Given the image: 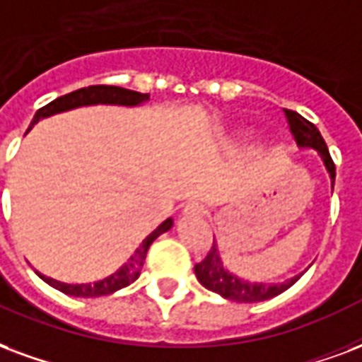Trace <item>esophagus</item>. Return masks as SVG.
<instances>
[{
    "label": "esophagus",
    "instance_id": "1",
    "mask_svg": "<svg viewBox=\"0 0 362 362\" xmlns=\"http://www.w3.org/2000/svg\"><path fill=\"white\" fill-rule=\"evenodd\" d=\"M184 215L202 216V215H205V207H203L202 203H188V205H186V209H184Z\"/></svg>",
    "mask_w": 362,
    "mask_h": 362
}]
</instances>
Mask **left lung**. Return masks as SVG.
Masks as SVG:
<instances>
[{
  "mask_svg": "<svg viewBox=\"0 0 362 362\" xmlns=\"http://www.w3.org/2000/svg\"><path fill=\"white\" fill-rule=\"evenodd\" d=\"M286 120H288V127L290 132L293 134V138L301 147H315L320 157H322L324 165L328 168L332 178V188H334V178H336V165L330 157V151L326 147V141L318 132V128L303 119L301 115L290 109H284ZM303 274V272H301ZM299 274V276H301ZM195 276L197 280L207 288V290L215 291L218 296L226 297L230 301H238V303H257V301H264L270 297L282 293L288 288H291L293 284L299 280V276L291 278L288 282L282 284H257V282H245L240 280L234 274H230L228 270L224 269L221 263V257H218V249L216 243L213 242L211 249H209L207 257L203 259L202 263L195 264Z\"/></svg>",
  "mask_w": 362,
  "mask_h": 362,
  "instance_id": "1",
  "label": "left lung"
}]
</instances>
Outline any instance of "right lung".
Here are the masks:
<instances>
[{
    "instance_id": "obj_1",
    "label": "right lung",
    "mask_w": 362,
    "mask_h": 362,
    "mask_svg": "<svg viewBox=\"0 0 362 362\" xmlns=\"http://www.w3.org/2000/svg\"><path fill=\"white\" fill-rule=\"evenodd\" d=\"M149 99V93H140L134 92V90H127V88H119V86H88V88H80V90H74V92L66 93V95H61V98L53 99L52 103H47L42 109L36 111L34 119H32V124L34 127L40 119H45L49 115L61 113V111H69V109H74V107L82 105H95V103H111V105H140L144 101ZM173 226V218H167L160 226L147 235L146 240L141 242V245L136 251L134 255L128 259L127 264H122L115 274L103 278L99 282L93 284H63L53 280V278L42 276L44 282H47L49 286H53L55 290L63 291L66 296L74 297H99V296H109L113 291L120 290V288H127L128 284H132L136 278L140 276L141 267H144V261H146L147 249L153 243V240L157 235H160L163 232H167Z\"/></svg>"
}]
</instances>
